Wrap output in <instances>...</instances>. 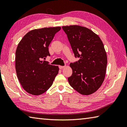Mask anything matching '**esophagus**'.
Wrapping results in <instances>:
<instances>
[{
    "label": "esophagus",
    "mask_w": 127,
    "mask_h": 127,
    "mask_svg": "<svg viewBox=\"0 0 127 127\" xmlns=\"http://www.w3.org/2000/svg\"><path fill=\"white\" fill-rule=\"evenodd\" d=\"M65 66H61V65L59 66V69H63L64 68H65Z\"/></svg>",
    "instance_id": "obj_1"
}]
</instances>
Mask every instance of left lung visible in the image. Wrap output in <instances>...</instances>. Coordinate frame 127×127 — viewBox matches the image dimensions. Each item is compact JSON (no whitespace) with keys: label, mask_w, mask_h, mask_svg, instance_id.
<instances>
[{"label":"left lung","mask_w":127,"mask_h":127,"mask_svg":"<svg viewBox=\"0 0 127 127\" xmlns=\"http://www.w3.org/2000/svg\"><path fill=\"white\" fill-rule=\"evenodd\" d=\"M67 35L77 62L70 64L72 75L70 85L84 95L94 93L100 87L106 75L107 55L99 36L85 27H62Z\"/></svg>","instance_id":"8db88e82"}]
</instances>
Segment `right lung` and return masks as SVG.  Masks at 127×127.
I'll return each instance as SVG.
<instances>
[{
	"label": "right lung",
	"mask_w": 127,
	"mask_h": 127,
	"mask_svg": "<svg viewBox=\"0 0 127 127\" xmlns=\"http://www.w3.org/2000/svg\"><path fill=\"white\" fill-rule=\"evenodd\" d=\"M61 27L29 31L18 43L15 68L18 79L27 92L34 95L45 93L53 84L59 67L42 61L50 56L48 46Z\"/></svg>",
	"instance_id": "add662e5"
}]
</instances>
